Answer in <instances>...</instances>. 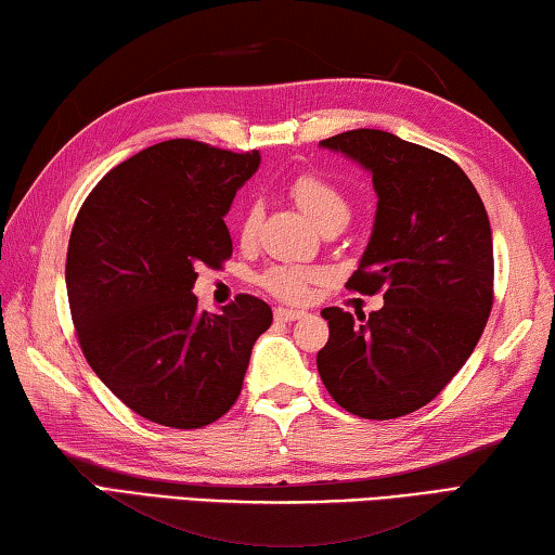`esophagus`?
Wrapping results in <instances>:
<instances>
[{
  "instance_id": "1",
  "label": "esophagus",
  "mask_w": 555,
  "mask_h": 555,
  "mask_svg": "<svg viewBox=\"0 0 555 555\" xmlns=\"http://www.w3.org/2000/svg\"><path fill=\"white\" fill-rule=\"evenodd\" d=\"M302 317H305L302 309H285V307L275 309L278 322H295V319H302Z\"/></svg>"
}]
</instances>
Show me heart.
I'll list each match as a JSON object with an SVG mask.
<instances>
[{
	"mask_svg": "<svg viewBox=\"0 0 555 555\" xmlns=\"http://www.w3.org/2000/svg\"><path fill=\"white\" fill-rule=\"evenodd\" d=\"M289 194L293 199L307 211V217L319 227H324L328 219L346 217L348 219V202L344 192L336 184L319 172H299L297 178L289 182ZM260 223V207L250 204L246 211L241 214L238 221V238L243 243H250L258 233ZM324 272L317 268L297 266V262H278L260 272L258 283L260 287L270 293L272 297L283 299V302H305L312 293L317 283H322Z\"/></svg>",
	"mask_w": 555,
	"mask_h": 555,
	"instance_id": "b5f03b06",
	"label": "heart"
}]
</instances>
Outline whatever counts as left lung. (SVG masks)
Instances as JSON below:
<instances>
[{
	"label": "left lung",
	"mask_w": 555,
	"mask_h": 555,
	"mask_svg": "<svg viewBox=\"0 0 555 555\" xmlns=\"http://www.w3.org/2000/svg\"><path fill=\"white\" fill-rule=\"evenodd\" d=\"M373 172L371 243L346 287L383 293L373 314L326 307L319 375L338 406L397 420L429 404L478 346L494 299L492 231L459 163L377 129L322 141Z\"/></svg>",
	"instance_id": "obj_1"
}]
</instances>
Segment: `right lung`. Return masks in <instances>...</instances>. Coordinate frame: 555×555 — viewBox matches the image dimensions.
Instances as JSON below:
<instances>
[{
    "label": "right lung",
    "instance_id": "1",
    "mask_svg": "<svg viewBox=\"0 0 555 555\" xmlns=\"http://www.w3.org/2000/svg\"><path fill=\"white\" fill-rule=\"evenodd\" d=\"M258 163V151L163 141L106 172L77 211L65 266L77 341L96 377L153 424L202 429L227 414L272 324L253 295L221 314L192 295L199 266L231 258L223 217Z\"/></svg>",
    "mask_w": 555,
    "mask_h": 555
}]
</instances>
